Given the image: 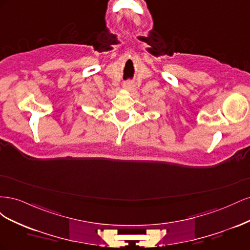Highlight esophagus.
<instances>
[{
	"instance_id": "1",
	"label": "esophagus",
	"mask_w": 250,
	"mask_h": 250,
	"mask_svg": "<svg viewBox=\"0 0 250 250\" xmlns=\"http://www.w3.org/2000/svg\"><path fill=\"white\" fill-rule=\"evenodd\" d=\"M123 87L127 90H132L134 88V83L132 81H125Z\"/></svg>"
}]
</instances>
